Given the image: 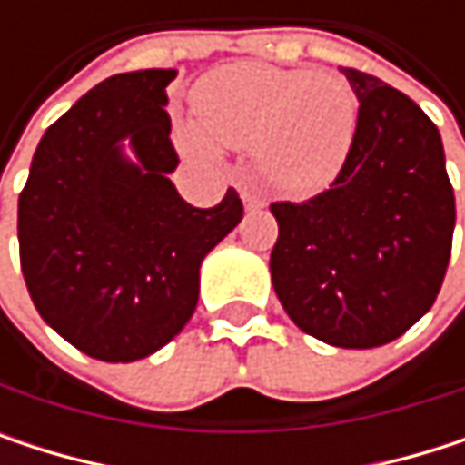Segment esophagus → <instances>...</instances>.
Returning a JSON list of instances; mask_svg holds the SVG:
<instances>
[{"label": "esophagus", "mask_w": 465, "mask_h": 465, "mask_svg": "<svg viewBox=\"0 0 465 465\" xmlns=\"http://www.w3.org/2000/svg\"><path fill=\"white\" fill-rule=\"evenodd\" d=\"M242 204H244V210H261V207H266L263 196H258L252 191H242Z\"/></svg>", "instance_id": "1"}]
</instances>
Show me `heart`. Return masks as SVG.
Wrapping results in <instances>:
<instances>
[{
    "label": "heart",
    "mask_w": 465,
    "mask_h": 465,
    "mask_svg": "<svg viewBox=\"0 0 465 465\" xmlns=\"http://www.w3.org/2000/svg\"><path fill=\"white\" fill-rule=\"evenodd\" d=\"M195 121L177 144L196 161H221V145L252 147L263 180L291 196H315L341 172L358 126L350 83L331 72L236 61L193 91Z\"/></svg>",
    "instance_id": "b5f03b06"
}]
</instances>
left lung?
I'll return each mask as SVG.
<instances>
[{"mask_svg":"<svg viewBox=\"0 0 465 465\" xmlns=\"http://www.w3.org/2000/svg\"><path fill=\"white\" fill-rule=\"evenodd\" d=\"M350 155L331 188L272 204L274 293L304 333L344 350L399 339L433 307L452 250L455 196L444 144L418 104L358 69Z\"/></svg>","mask_w":465,"mask_h":465,"instance_id":"obj_1","label":"left lung"}]
</instances>
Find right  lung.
Listing matches in <instances>:
<instances>
[{"instance_id": "add662e5", "label": "right lung", "mask_w": 465, "mask_h": 465, "mask_svg": "<svg viewBox=\"0 0 465 465\" xmlns=\"http://www.w3.org/2000/svg\"><path fill=\"white\" fill-rule=\"evenodd\" d=\"M174 77L137 69L94 85L43 134L18 199L29 296L96 361L132 363L169 344L196 310L204 258L242 221L233 188L199 210L169 180Z\"/></svg>"}]
</instances>
